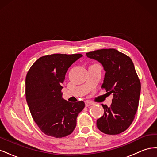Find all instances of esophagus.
<instances>
[{"mask_svg": "<svg viewBox=\"0 0 157 157\" xmlns=\"http://www.w3.org/2000/svg\"><path fill=\"white\" fill-rule=\"evenodd\" d=\"M93 104H94V103L92 101H91L87 100V101H85V105H86V107H89L90 105H93Z\"/></svg>", "mask_w": 157, "mask_h": 157, "instance_id": "esophagus-1", "label": "esophagus"}]
</instances>
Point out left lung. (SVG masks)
Instances as JSON below:
<instances>
[{
  "label": "left lung",
  "mask_w": 157,
  "mask_h": 157,
  "mask_svg": "<svg viewBox=\"0 0 157 157\" xmlns=\"http://www.w3.org/2000/svg\"><path fill=\"white\" fill-rule=\"evenodd\" d=\"M86 55L101 63L105 71L101 88L113 95L110 107L102 104L104 114L97 120V127L104 134H121L131 125L139 105L141 83L134 63L130 57L113 48Z\"/></svg>",
  "instance_id": "left-lung-1"
}]
</instances>
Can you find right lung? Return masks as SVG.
<instances>
[{
    "label": "right lung",
    "mask_w": 157,
    "mask_h": 157,
    "mask_svg": "<svg viewBox=\"0 0 157 157\" xmlns=\"http://www.w3.org/2000/svg\"><path fill=\"white\" fill-rule=\"evenodd\" d=\"M82 54H54L38 59L27 72L25 96L33 120L47 136L65 137L73 132L83 101L71 103L62 98L68 69Z\"/></svg>",
    "instance_id": "add662e5"
}]
</instances>
